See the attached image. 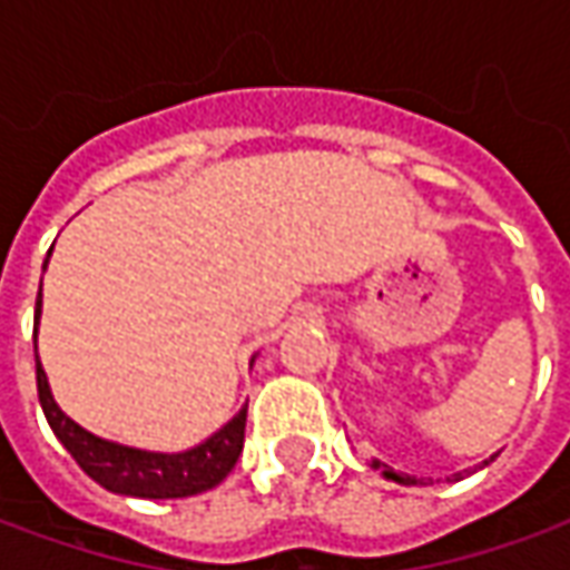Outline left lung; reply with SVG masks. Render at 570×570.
Instances as JSON below:
<instances>
[{
  "label": "left lung",
  "mask_w": 570,
  "mask_h": 570,
  "mask_svg": "<svg viewBox=\"0 0 570 570\" xmlns=\"http://www.w3.org/2000/svg\"><path fill=\"white\" fill-rule=\"evenodd\" d=\"M490 462H493V459H490ZM374 468H381L383 478L396 480V483H415V478H402V474H396V471H390V468H386V464H381V462H374Z\"/></svg>",
  "instance_id": "obj_1"
}]
</instances>
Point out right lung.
Masks as SVG:
<instances>
[{"instance_id": "add662e5", "label": "right lung", "mask_w": 570, "mask_h": 570, "mask_svg": "<svg viewBox=\"0 0 570 570\" xmlns=\"http://www.w3.org/2000/svg\"><path fill=\"white\" fill-rule=\"evenodd\" d=\"M52 255V249H49ZM49 265V258H46ZM42 265V271H46ZM37 324H40V296H37ZM37 393H40L42 415L49 421V428L61 440V446L71 452V459L99 487H106L111 493L139 499H184L205 493L212 487H218L220 480L234 471L236 459L243 452V436H246V405L239 409V415L230 417L215 436H208L189 452L165 455V452H142V449L118 446L92 436L80 424H73L56 405V399L49 393V381L37 355Z\"/></svg>"}]
</instances>
